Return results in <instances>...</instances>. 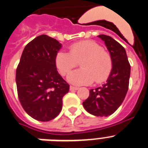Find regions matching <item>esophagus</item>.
I'll return each instance as SVG.
<instances>
[{
    "mask_svg": "<svg viewBox=\"0 0 148 148\" xmlns=\"http://www.w3.org/2000/svg\"><path fill=\"white\" fill-rule=\"evenodd\" d=\"M78 89V87H74V86H70V90L71 91H73V90H77Z\"/></svg>",
    "mask_w": 148,
    "mask_h": 148,
    "instance_id": "34e87169",
    "label": "esophagus"
}]
</instances>
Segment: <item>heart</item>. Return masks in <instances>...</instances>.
<instances>
[{
    "label": "heart",
    "mask_w": 148,
    "mask_h": 148,
    "mask_svg": "<svg viewBox=\"0 0 148 148\" xmlns=\"http://www.w3.org/2000/svg\"><path fill=\"white\" fill-rule=\"evenodd\" d=\"M81 62L80 70L68 76L75 84H90L105 82L113 70V58L98 43L82 40L72 44L70 53L60 51L56 57V64L62 75H68Z\"/></svg>",
    "instance_id": "b5f03b06"
}]
</instances>
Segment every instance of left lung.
Masks as SVG:
<instances>
[{
  "label": "left lung",
  "instance_id": "left-lung-1",
  "mask_svg": "<svg viewBox=\"0 0 148 148\" xmlns=\"http://www.w3.org/2000/svg\"><path fill=\"white\" fill-rule=\"evenodd\" d=\"M104 41L113 58V70L102 87L90 90V95L83 102L84 109L95 116H108L118 109L125 99L129 87L130 65L126 51L110 36H98Z\"/></svg>",
  "mask_w": 148,
  "mask_h": 148
}]
</instances>
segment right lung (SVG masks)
Segmentation results:
<instances>
[{
	"label": "right lung",
	"instance_id": "right-lung-1",
	"mask_svg": "<svg viewBox=\"0 0 148 148\" xmlns=\"http://www.w3.org/2000/svg\"><path fill=\"white\" fill-rule=\"evenodd\" d=\"M61 47L56 39L39 35L26 46L17 67L18 99L27 114L38 121L56 118L70 90L56 68V57Z\"/></svg>",
	"mask_w": 148,
	"mask_h": 148
}]
</instances>
